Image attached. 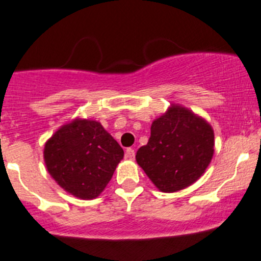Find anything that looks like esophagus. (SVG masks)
<instances>
[{"label": "esophagus", "instance_id": "34e87169", "mask_svg": "<svg viewBox=\"0 0 261 261\" xmlns=\"http://www.w3.org/2000/svg\"><path fill=\"white\" fill-rule=\"evenodd\" d=\"M125 158H126V159L133 160L134 158H135V150L131 149V147H127V149H126V151H125Z\"/></svg>", "mask_w": 261, "mask_h": 261}]
</instances>
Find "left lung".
I'll return each instance as SVG.
<instances>
[{
	"label": "left lung",
	"mask_w": 261,
	"mask_h": 261,
	"mask_svg": "<svg viewBox=\"0 0 261 261\" xmlns=\"http://www.w3.org/2000/svg\"><path fill=\"white\" fill-rule=\"evenodd\" d=\"M215 133L201 116L173 103L155 118L136 162L160 192L187 188L206 172L215 152Z\"/></svg>",
	"instance_id": "1"
}]
</instances>
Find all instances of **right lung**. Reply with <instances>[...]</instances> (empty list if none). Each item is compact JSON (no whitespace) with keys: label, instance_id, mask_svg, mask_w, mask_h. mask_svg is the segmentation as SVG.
Instances as JSON below:
<instances>
[{"label":"right lung","instance_id":"right-lung-1","mask_svg":"<svg viewBox=\"0 0 261 261\" xmlns=\"http://www.w3.org/2000/svg\"><path fill=\"white\" fill-rule=\"evenodd\" d=\"M123 150L94 120L74 118L60 126L44 146L51 178L81 199L97 198L122 160Z\"/></svg>","mask_w":261,"mask_h":261}]
</instances>
